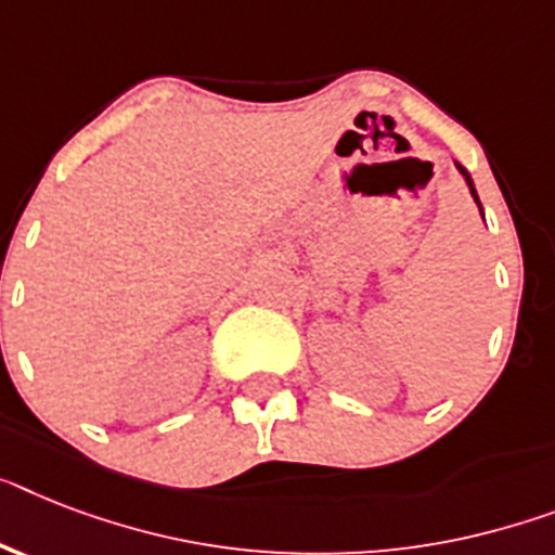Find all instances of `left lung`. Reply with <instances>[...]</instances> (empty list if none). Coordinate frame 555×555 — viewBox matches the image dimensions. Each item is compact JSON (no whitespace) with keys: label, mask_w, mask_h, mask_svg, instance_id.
<instances>
[{"label":"left lung","mask_w":555,"mask_h":555,"mask_svg":"<svg viewBox=\"0 0 555 555\" xmlns=\"http://www.w3.org/2000/svg\"><path fill=\"white\" fill-rule=\"evenodd\" d=\"M456 164V169H460L462 172V178H465V184H468V190H470V198L476 201V206H479V215H482V221H485V212H482V201H479V195H476V186H474V178H470V172L465 167H462L460 162H453Z\"/></svg>","instance_id":"1"}]
</instances>
